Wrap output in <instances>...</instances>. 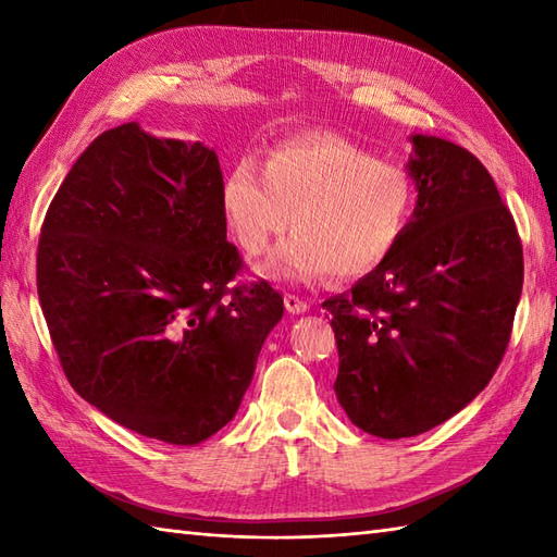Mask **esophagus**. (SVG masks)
I'll use <instances>...</instances> for the list:
<instances>
[{
  "instance_id": "esophagus-1",
  "label": "esophagus",
  "mask_w": 557,
  "mask_h": 557,
  "mask_svg": "<svg viewBox=\"0 0 557 557\" xmlns=\"http://www.w3.org/2000/svg\"><path fill=\"white\" fill-rule=\"evenodd\" d=\"M285 309L292 315H299V313H306V309H309V304H306L304 299H299L297 294H285Z\"/></svg>"
}]
</instances>
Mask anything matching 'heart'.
<instances>
[{
  "instance_id": "obj_1",
  "label": "heart",
  "mask_w": 557,
  "mask_h": 557,
  "mask_svg": "<svg viewBox=\"0 0 557 557\" xmlns=\"http://www.w3.org/2000/svg\"><path fill=\"white\" fill-rule=\"evenodd\" d=\"M413 208V184L401 164L335 134H311L268 150L263 168L234 162L220 184V210L236 246L260 256L282 242L258 272L272 282L311 285L361 277L397 246Z\"/></svg>"
}]
</instances>
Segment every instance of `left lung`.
<instances>
[{
	"instance_id": "1",
	"label": "left lung",
	"mask_w": 557,
	"mask_h": 557,
	"mask_svg": "<svg viewBox=\"0 0 557 557\" xmlns=\"http://www.w3.org/2000/svg\"><path fill=\"white\" fill-rule=\"evenodd\" d=\"M417 206L397 246L333 315L335 395L354 425L397 441L435 429L488 385L522 297V242L488 170L445 138L411 134Z\"/></svg>"
}]
</instances>
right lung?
Here are the masks:
<instances>
[{"instance_id": "right-lung-1", "label": "right lung", "mask_w": 557, "mask_h": 557, "mask_svg": "<svg viewBox=\"0 0 557 557\" xmlns=\"http://www.w3.org/2000/svg\"><path fill=\"white\" fill-rule=\"evenodd\" d=\"M212 148L136 122L83 150L47 210L38 297L71 387L124 429L198 445L227 425L285 304L242 270Z\"/></svg>"}]
</instances>
